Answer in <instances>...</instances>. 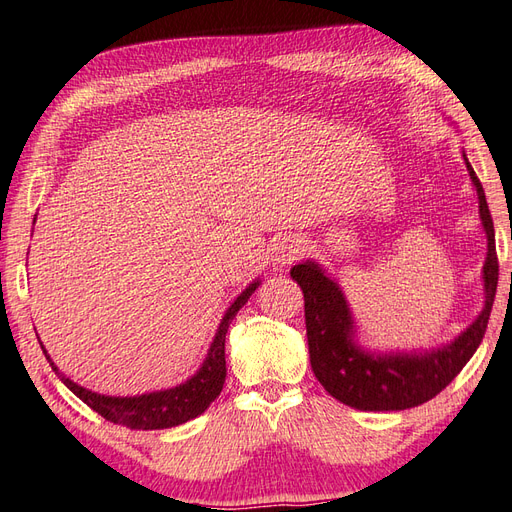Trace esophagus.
I'll list each match as a JSON object with an SVG mask.
<instances>
[{"mask_svg": "<svg viewBox=\"0 0 512 512\" xmlns=\"http://www.w3.org/2000/svg\"><path fill=\"white\" fill-rule=\"evenodd\" d=\"M305 246H303V240L298 238H283L277 248H274V261L277 264H292L294 259H298L300 255H303Z\"/></svg>", "mask_w": 512, "mask_h": 512, "instance_id": "esophagus-1", "label": "esophagus"}]
</instances>
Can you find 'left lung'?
<instances>
[{
  "label": "left lung",
  "instance_id": "obj_1",
  "mask_svg": "<svg viewBox=\"0 0 512 512\" xmlns=\"http://www.w3.org/2000/svg\"><path fill=\"white\" fill-rule=\"evenodd\" d=\"M465 164L478 192L480 218L489 240V253L484 261L487 300L478 320L450 346L426 355L372 357L352 344V318L337 283L326 277L313 261L298 264L290 272L305 294V324L313 374L335 400L352 409L404 411L432 400L454 381L482 342L493 309L500 264L495 253L493 218L484 199L482 183L467 157Z\"/></svg>",
  "mask_w": 512,
  "mask_h": 512
}]
</instances>
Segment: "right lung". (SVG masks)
Here are the masks:
<instances>
[{"instance_id":"add662e5","label":"right lung","mask_w":512,"mask_h":512,"mask_svg":"<svg viewBox=\"0 0 512 512\" xmlns=\"http://www.w3.org/2000/svg\"><path fill=\"white\" fill-rule=\"evenodd\" d=\"M259 283H251L246 290L235 298V303L229 307V311L222 318L218 333L214 337V344L209 348V355L203 363V368L196 372L188 383H183L179 387L166 389V391H155L147 393V396H136V398H110V396H99V393L88 391L80 385H75L69 378H64L51 359L45 357L51 363V368L56 370V374L62 378V383L67 385L77 398L86 402L90 409L97 411L101 417H106L112 424H121L131 430H157V428H170V426H179L188 419H194L196 415H201L209 404H212L218 393L222 391V385H225V337L231 320L235 318L246 300L253 296Z\"/></svg>"}]
</instances>
